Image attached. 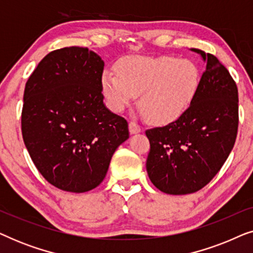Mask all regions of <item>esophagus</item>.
I'll return each instance as SVG.
<instances>
[{
	"instance_id": "1",
	"label": "esophagus",
	"mask_w": 253,
	"mask_h": 253,
	"mask_svg": "<svg viewBox=\"0 0 253 253\" xmlns=\"http://www.w3.org/2000/svg\"><path fill=\"white\" fill-rule=\"evenodd\" d=\"M129 130H130V133L133 134V133H138L141 131V127L138 123L136 122H130L129 123Z\"/></svg>"
}]
</instances>
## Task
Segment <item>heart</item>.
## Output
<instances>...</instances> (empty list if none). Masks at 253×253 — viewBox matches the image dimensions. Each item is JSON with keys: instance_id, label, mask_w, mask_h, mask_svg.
<instances>
[{"instance_id": "heart-1", "label": "heart", "mask_w": 253, "mask_h": 253, "mask_svg": "<svg viewBox=\"0 0 253 253\" xmlns=\"http://www.w3.org/2000/svg\"><path fill=\"white\" fill-rule=\"evenodd\" d=\"M116 71L105 70L101 88L114 112L139 95V107L150 122L170 124L184 115L198 95L202 74L196 63L172 56H126Z\"/></svg>"}]
</instances>
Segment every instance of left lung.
<instances>
[{
    "label": "left lung",
    "instance_id": "obj_1",
    "mask_svg": "<svg viewBox=\"0 0 253 253\" xmlns=\"http://www.w3.org/2000/svg\"><path fill=\"white\" fill-rule=\"evenodd\" d=\"M202 55L206 69L190 109L175 122L146 130L151 182L168 195L197 192L212 181L233 150L238 129V91L226 67Z\"/></svg>",
    "mask_w": 253,
    "mask_h": 253
}]
</instances>
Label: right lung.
<instances>
[{
	"label": "right lung",
	"instance_id": "1",
	"mask_svg": "<svg viewBox=\"0 0 253 253\" xmlns=\"http://www.w3.org/2000/svg\"><path fill=\"white\" fill-rule=\"evenodd\" d=\"M103 67L94 51L65 47L47 54L26 82L24 143L40 174L63 191L96 188L129 138L126 120L103 103Z\"/></svg>",
	"mask_w": 253,
	"mask_h": 253
}]
</instances>
